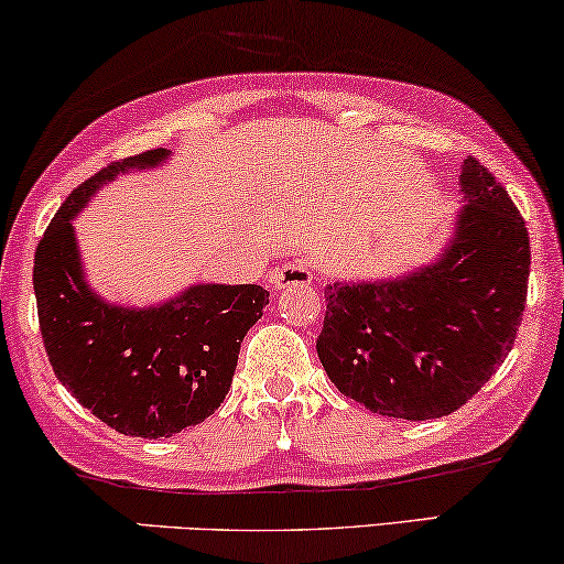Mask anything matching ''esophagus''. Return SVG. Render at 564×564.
Masks as SVG:
<instances>
[{
  "instance_id": "obj_1",
  "label": "esophagus",
  "mask_w": 564,
  "mask_h": 564,
  "mask_svg": "<svg viewBox=\"0 0 564 564\" xmlns=\"http://www.w3.org/2000/svg\"><path fill=\"white\" fill-rule=\"evenodd\" d=\"M269 282H272L274 290H288V288H305V284L313 282V272L305 261L292 259L288 264L276 267L272 274H269Z\"/></svg>"
}]
</instances>
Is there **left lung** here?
<instances>
[{"label": "left lung", "instance_id": "left-lung-1", "mask_svg": "<svg viewBox=\"0 0 564 564\" xmlns=\"http://www.w3.org/2000/svg\"><path fill=\"white\" fill-rule=\"evenodd\" d=\"M459 192L465 207L434 261L326 284L321 365L338 392L388 419L457 411L503 365L521 326L531 264L521 213L473 156Z\"/></svg>", "mask_w": 564, "mask_h": 564}]
</instances>
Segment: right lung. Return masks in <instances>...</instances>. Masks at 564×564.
<instances>
[{
  "mask_svg": "<svg viewBox=\"0 0 564 564\" xmlns=\"http://www.w3.org/2000/svg\"><path fill=\"white\" fill-rule=\"evenodd\" d=\"M166 149L115 161L76 187L35 251L33 288L45 354L61 384L126 436L161 438L218 411L243 336L269 305L259 284H189L149 307L107 303L84 274L74 218L120 174L156 169Z\"/></svg>",
  "mask_w": 564,
  "mask_h": 564,
  "instance_id": "add662e5",
  "label": "right lung"
}]
</instances>
